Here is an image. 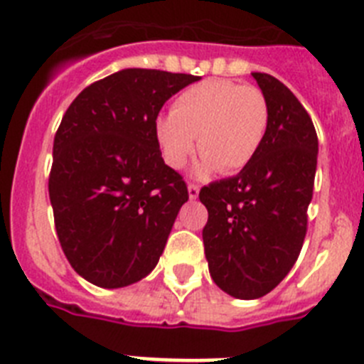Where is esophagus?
<instances>
[{"label":"esophagus","mask_w":364,"mask_h":364,"mask_svg":"<svg viewBox=\"0 0 364 364\" xmlns=\"http://www.w3.org/2000/svg\"><path fill=\"white\" fill-rule=\"evenodd\" d=\"M198 191H200L198 184H189L188 186V193H189V198H191V200H195V198L198 197Z\"/></svg>","instance_id":"obj_1"}]
</instances>
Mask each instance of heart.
Returning a JSON list of instances; mask_svg holds the SVG:
<instances>
[{
  "mask_svg": "<svg viewBox=\"0 0 364 364\" xmlns=\"http://www.w3.org/2000/svg\"><path fill=\"white\" fill-rule=\"evenodd\" d=\"M268 125L269 105L259 87L210 78L180 92L171 114L156 118L153 131L164 162L173 169L186 166L198 138V175L215 169L233 175L255 159Z\"/></svg>",
  "mask_w": 364,
  "mask_h": 364,
  "instance_id": "b5f03b06",
  "label": "heart"
}]
</instances>
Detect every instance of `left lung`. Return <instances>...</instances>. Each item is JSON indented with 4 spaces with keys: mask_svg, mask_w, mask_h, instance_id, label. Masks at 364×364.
<instances>
[{
    "mask_svg": "<svg viewBox=\"0 0 364 364\" xmlns=\"http://www.w3.org/2000/svg\"><path fill=\"white\" fill-rule=\"evenodd\" d=\"M269 105V125L255 159L239 175L204 186L202 230L211 279L237 299H259L288 275L308 230L317 133L294 92L266 73H252Z\"/></svg>",
    "mask_w": 364,
    "mask_h": 364,
    "instance_id": "obj_1",
    "label": "left lung"
}]
</instances>
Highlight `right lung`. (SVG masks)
I'll use <instances>...</instances> for the list:
<instances>
[{
    "label": "right lung",
    "mask_w": 364,
    "mask_h": 364,
    "mask_svg": "<svg viewBox=\"0 0 364 364\" xmlns=\"http://www.w3.org/2000/svg\"><path fill=\"white\" fill-rule=\"evenodd\" d=\"M198 76L124 69L85 87L54 136L49 197L58 240L74 272L124 288L156 266L189 193L164 164L153 125Z\"/></svg>",
    "instance_id": "add662e5"
}]
</instances>
